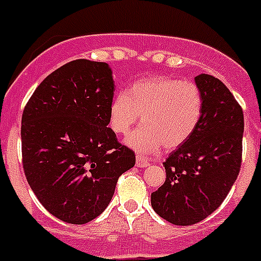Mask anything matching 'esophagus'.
Returning a JSON list of instances; mask_svg holds the SVG:
<instances>
[{
    "label": "esophagus",
    "instance_id": "esophagus-1",
    "mask_svg": "<svg viewBox=\"0 0 261 261\" xmlns=\"http://www.w3.org/2000/svg\"><path fill=\"white\" fill-rule=\"evenodd\" d=\"M136 166H138V167H146V166H149V161L145 159L142 154H137L136 155Z\"/></svg>",
    "mask_w": 261,
    "mask_h": 261
}]
</instances>
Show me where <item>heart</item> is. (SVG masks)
<instances>
[{
    "mask_svg": "<svg viewBox=\"0 0 261 261\" xmlns=\"http://www.w3.org/2000/svg\"><path fill=\"white\" fill-rule=\"evenodd\" d=\"M201 90L192 81L149 77L137 81L114 96L110 105V126L125 136L141 115L138 126L126 142L142 153H153L162 146L175 149L191 137L202 114Z\"/></svg>",
    "mask_w": 261,
    "mask_h": 261,
    "instance_id": "b5f03b06",
    "label": "heart"
}]
</instances>
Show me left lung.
<instances>
[{
  "instance_id": "left-lung-1",
  "label": "left lung",
  "mask_w": 261,
  "mask_h": 261,
  "mask_svg": "<svg viewBox=\"0 0 261 261\" xmlns=\"http://www.w3.org/2000/svg\"><path fill=\"white\" fill-rule=\"evenodd\" d=\"M204 99L195 132L166 162V181L151 193L163 220L190 226L213 213L231 190L242 165L243 111L218 78H195Z\"/></svg>"
}]
</instances>
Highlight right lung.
Listing matches in <instances>:
<instances>
[{
	"label": "right lung",
	"mask_w": 261,
	"mask_h": 261,
	"mask_svg": "<svg viewBox=\"0 0 261 261\" xmlns=\"http://www.w3.org/2000/svg\"><path fill=\"white\" fill-rule=\"evenodd\" d=\"M112 99L108 64L80 59L50 73L23 110L26 179L41 205L66 223L96 218L136 163L135 151L107 126Z\"/></svg>",
	"instance_id": "1"
}]
</instances>
